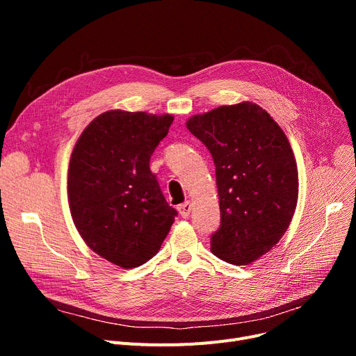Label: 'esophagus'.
Here are the masks:
<instances>
[{
	"instance_id": "1",
	"label": "esophagus",
	"mask_w": 356,
	"mask_h": 356,
	"mask_svg": "<svg viewBox=\"0 0 356 356\" xmlns=\"http://www.w3.org/2000/svg\"><path fill=\"white\" fill-rule=\"evenodd\" d=\"M177 211L181 215V218H188L191 215V211H192V203L191 202H184V203L179 204Z\"/></svg>"
}]
</instances>
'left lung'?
<instances>
[{
  "instance_id": "1",
  "label": "left lung",
  "mask_w": 356,
  "mask_h": 356,
  "mask_svg": "<svg viewBox=\"0 0 356 356\" xmlns=\"http://www.w3.org/2000/svg\"><path fill=\"white\" fill-rule=\"evenodd\" d=\"M186 127L216 167L220 227L211 251L234 266L251 264L282 239L296 211L297 164L284 131L248 101L193 115Z\"/></svg>"
}]
</instances>
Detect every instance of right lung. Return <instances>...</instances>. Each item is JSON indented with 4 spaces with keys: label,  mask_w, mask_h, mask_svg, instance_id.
<instances>
[{
    "label": "right lung",
    "mask_w": 356,
    "mask_h": 356,
    "mask_svg": "<svg viewBox=\"0 0 356 356\" xmlns=\"http://www.w3.org/2000/svg\"><path fill=\"white\" fill-rule=\"evenodd\" d=\"M173 120L106 111L74 144L67 175L74 227L93 252L118 267L152 259L177 215L149 170V159Z\"/></svg>",
    "instance_id": "obj_1"
}]
</instances>
